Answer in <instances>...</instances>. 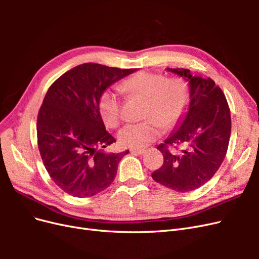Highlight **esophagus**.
<instances>
[{
  "instance_id": "obj_1",
  "label": "esophagus",
  "mask_w": 259,
  "mask_h": 259,
  "mask_svg": "<svg viewBox=\"0 0 259 259\" xmlns=\"http://www.w3.org/2000/svg\"><path fill=\"white\" fill-rule=\"evenodd\" d=\"M146 152L145 149H131V153L134 154H144Z\"/></svg>"
}]
</instances>
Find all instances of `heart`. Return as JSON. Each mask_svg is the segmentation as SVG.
I'll use <instances>...</instances> for the list:
<instances>
[{"instance_id": "b5f03b06", "label": "heart", "mask_w": 259, "mask_h": 259, "mask_svg": "<svg viewBox=\"0 0 259 259\" xmlns=\"http://www.w3.org/2000/svg\"><path fill=\"white\" fill-rule=\"evenodd\" d=\"M122 90L131 96L145 100L144 122L131 123L119 132L117 139L123 147L144 148L161 135L162 126L168 128L179 120L188 103L187 84L180 79L142 71L122 84ZM98 110L108 127H116L122 119L121 99L113 90H106L99 96Z\"/></svg>"}]
</instances>
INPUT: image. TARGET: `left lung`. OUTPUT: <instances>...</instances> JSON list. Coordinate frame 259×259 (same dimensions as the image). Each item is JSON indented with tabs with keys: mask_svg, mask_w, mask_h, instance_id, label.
Here are the masks:
<instances>
[{
	"mask_svg": "<svg viewBox=\"0 0 259 259\" xmlns=\"http://www.w3.org/2000/svg\"><path fill=\"white\" fill-rule=\"evenodd\" d=\"M166 70L188 83L189 103L173 133L158 146L164 161L151 176L170 190L188 192L206 184L221 167L230 139V109L223 91L209 77L193 76L183 68ZM177 145L182 151L169 150Z\"/></svg>",
	"mask_w": 259,
	"mask_h": 259,
	"instance_id": "obj_1",
	"label": "left lung"
}]
</instances>
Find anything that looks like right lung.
Instances as JSON below:
<instances>
[{"instance_id":"right-lung-1","label":"right lung","mask_w":259,"mask_h":259,"mask_svg":"<svg viewBox=\"0 0 259 259\" xmlns=\"http://www.w3.org/2000/svg\"><path fill=\"white\" fill-rule=\"evenodd\" d=\"M135 71L89 62L62 74L46 93L36 123L38 150L51 178L68 194L89 198L114 180L130 151H104L115 139L106 131L98 100L109 86Z\"/></svg>"}]
</instances>
